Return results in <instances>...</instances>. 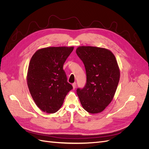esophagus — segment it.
Segmentation results:
<instances>
[{"instance_id":"34e87169","label":"esophagus","mask_w":149,"mask_h":149,"mask_svg":"<svg viewBox=\"0 0 149 149\" xmlns=\"http://www.w3.org/2000/svg\"><path fill=\"white\" fill-rule=\"evenodd\" d=\"M76 85H77L76 82H74V83L72 84V86H73V88H74V89H75V88H76Z\"/></svg>"}]
</instances>
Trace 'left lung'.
Returning <instances> with one entry per match:
<instances>
[{"mask_svg": "<svg viewBox=\"0 0 149 149\" xmlns=\"http://www.w3.org/2000/svg\"><path fill=\"white\" fill-rule=\"evenodd\" d=\"M76 53L84 63L86 82L77 89L82 107L90 113L103 111L111 103L120 80V70L113 54L107 49L81 46Z\"/></svg>", "mask_w": 149, "mask_h": 149, "instance_id": "1", "label": "left lung"}]
</instances>
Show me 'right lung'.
I'll return each instance as SVG.
<instances>
[{
    "label": "right lung",
    "mask_w": 149,
    "mask_h": 149,
    "mask_svg": "<svg viewBox=\"0 0 149 149\" xmlns=\"http://www.w3.org/2000/svg\"><path fill=\"white\" fill-rule=\"evenodd\" d=\"M73 49V47L44 48L37 50L31 59L27 86L33 100L43 112H57L65 96L73 88L63 69Z\"/></svg>",
    "instance_id": "1"
}]
</instances>
